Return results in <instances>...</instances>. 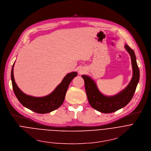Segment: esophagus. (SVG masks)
<instances>
[{"mask_svg": "<svg viewBox=\"0 0 151 151\" xmlns=\"http://www.w3.org/2000/svg\"><path fill=\"white\" fill-rule=\"evenodd\" d=\"M86 71L85 68H80V70H79V71H78V73H79L80 74H84Z\"/></svg>", "mask_w": 151, "mask_h": 151, "instance_id": "34e87169", "label": "esophagus"}]
</instances>
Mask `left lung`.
<instances>
[{"label":"left lung","mask_w":151,"mask_h":151,"mask_svg":"<svg viewBox=\"0 0 151 151\" xmlns=\"http://www.w3.org/2000/svg\"><path fill=\"white\" fill-rule=\"evenodd\" d=\"M125 48L131 56L133 76L127 88L119 93L111 96H105L99 91L96 83L91 77L81 76L85 81L88 101L92 107L98 111L110 113L118 110L126 106L134 94L140 78V71L134 52L128 45H125Z\"/></svg>","instance_id":"1"}]
</instances>
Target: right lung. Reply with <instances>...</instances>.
I'll use <instances>...</instances> for the list:
<instances>
[{
	"label": "right lung",
	"mask_w": 151,
	"mask_h": 151,
	"mask_svg": "<svg viewBox=\"0 0 151 151\" xmlns=\"http://www.w3.org/2000/svg\"><path fill=\"white\" fill-rule=\"evenodd\" d=\"M14 65L11 70V81L13 91L20 103L28 109L37 113L44 114L58 109L63 103L65 95L72 80L77 76V72H72L63 78L53 92L43 97H34L24 93L15 82Z\"/></svg>",
	"instance_id": "1"
}]
</instances>
